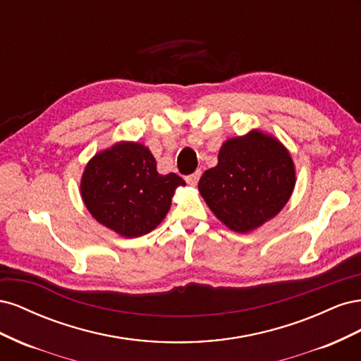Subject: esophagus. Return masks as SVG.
Segmentation results:
<instances>
[{
  "mask_svg": "<svg viewBox=\"0 0 361 361\" xmlns=\"http://www.w3.org/2000/svg\"><path fill=\"white\" fill-rule=\"evenodd\" d=\"M200 176H202V171H200V170H197L195 173L190 174V176L185 178V180H187V183H188V185H191V187H195V185L199 183Z\"/></svg>",
  "mask_w": 361,
  "mask_h": 361,
  "instance_id": "obj_1",
  "label": "esophagus"
}]
</instances>
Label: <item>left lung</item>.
Returning a JSON list of instances; mask_svg holds the SVG:
<instances>
[{
    "label": "left lung",
    "instance_id": "obj_1",
    "mask_svg": "<svg viewBox=\"0 0 361 361\" xmlns=\"http://www.w3.org/2000/svg\"><path fill=\"white\" fill-rule=\"evenodd\" d=\"M293 185L289 152L276 138L253 130L226 141L216 167L200 178L199 191L218 220L244 233L277 215Z\"/></svg>",
    "mask_w": 361,
    "mask_h": 361
}]
</instances>
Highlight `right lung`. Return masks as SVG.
Segmentation results:
<instances>
[{"instance_id": "obj_1", "label": "right lung", "mask_w": 361, "mask_h": 361, "mask_svg": "<svg viewBox=\"0 0 361 361\" xmlns=\"http://www.w3.org/2000/svg\"><path fill=\"white\" fill-rule=\"evenodd\" d=\"M180 185L185 180L176 173L162 176L157 171V161L147 147L118 143L87 164L81 195L101 224L122 236L137 238L164 220Z\"/></svg>"}]
</instances>
